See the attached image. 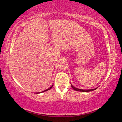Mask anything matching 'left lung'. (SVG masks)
Instances as JSON below:
<instances>
[{
    "label": "left lung",
    "mask_w": 122,
    "mask_h": 122,
    "mask_svg": "<svg viewBox=\"0 0 122 122\" xmlns=\"http://www.w3.org/2000/svg\"><path fill=\"white\" fill-rule=\"evenodd\" d=\"M71 86L72 87V88L74 90H75L76 91H78V92H92V91H93L96 90L97 88H95V89H89V90H84V89H78L75 88V86H74L73 85H71Z\"/></svg>",
    "instance_id": "left-lung-1"
}]
</instances>
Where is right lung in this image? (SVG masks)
Instances as JSON below:
<instances>
[{"label": "right lung", "mask_w": 122, "mask_h": 122, "mask_svg": "<svg viewBox=\"0 0 122 122\" xmlns=\"http://www.w3.org/2000/svg\"><path fill=\"white\" fill-rule=\"evenodd\" d=\"M53 85H52L51 86L50 88H49L48 89H46V90H44V91H43V92H46V91H47V90H49V89H51L53 87ZM39 93H40V92H36V94H39Z\"/></svg>", "instance_id": "obj_1"}]
</instances>
